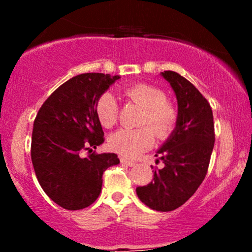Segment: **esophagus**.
I'll list each match as a JSON object with an SVG mask.
<instances>
[{
	"label": "esophagus",
	"instance_id": "1",
	"mask_svg": "<svg viewBox=\"0 0 252 252\" xmlns=\"http://www.w3.org/2000/svg\"><path fill=\"white\" fill-rule=\"evenodd\" d=\"M121 162H122L123 164H126V166H130V167L135 166V164H136L134 161H130V160H128V158H121Z\"/></svg>",
	"mask_w": 252,
	"mask_h": 252
}]
</instances>
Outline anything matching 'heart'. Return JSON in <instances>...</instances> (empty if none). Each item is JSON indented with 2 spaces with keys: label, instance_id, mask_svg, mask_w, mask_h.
Here are the masks:
<instances>
[{
  "label": "heart",
  "instance_id": "b5f03b06",
  "mask_svg": "<svg viewBox=\"0 0 252 252\" xmlns=\"http://www.w3.org/2000/svg\"><path fill=\"white\" fill-rule=\"evenodd\" d=\"M126 94L144 109L141 124H148L158 138L170 134L176 121L174 106L166 100L160 89L148 84H136L126 91ZM117 100L110 92L98 97L96 115L105 128H111L117 121ZM153 133L149 128L120 129L110 136V148L126 158H135L147 150L153 143Z\"/></svg>",
  "mask_w": 252,
  "mask_h": 252
}]
</instances>
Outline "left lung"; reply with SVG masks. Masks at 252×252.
<instances>
[{"instance_id": "obj_1", "label": "left lung", "mask_w": 252, "mask_h": 252, "mask_svg": "<svg viewBox=\"0 0 252 252\" xmlns=\"http://www.w3.org/2000/svg\"><path fill=\"white\" fill-rule=\"evenodd\" d=\"M160 76L174 91L178 117L155 155L163 168L153 170L152 182L137 187L136 194L149 209L169 212L184 205L204 181L215 146V124L209 102L192 83L174 71Z\"/></svg>"}]
</instances>
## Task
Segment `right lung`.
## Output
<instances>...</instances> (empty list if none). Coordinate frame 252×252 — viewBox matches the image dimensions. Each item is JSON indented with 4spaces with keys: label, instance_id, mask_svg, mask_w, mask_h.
I'll use <instances>...</instances> for the list:
<instances>
[{
    "label": "right lung",
    "instance_id": "obj_1",
    "mask_svg": "<svg viewBox=\"0 0 252 252\" xmlns=\"http://www.w3.org/2000/svg\"><path fill=\"white\" fill-rule=\"evenodd\" d=\"M120 76L83 73L46 99L33 124L31 156L43 192L66 210H82L100 194L103 173L120 163L114 153L82 156L104 142L96 102Z\"/></svg>",
    "mask_w": 252,
    "mask_h": 252
}]
</instances>
